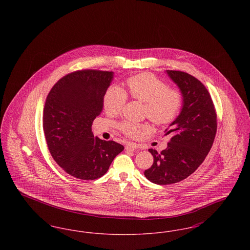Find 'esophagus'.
Segmentation results:
<instances>
[{
    "label": "esophagus",
    "mask_w": 250,
    "mask_h": 250,
    "mask_svg": "<svg viewBox=\"0 0 250 250\" xmlns=\"http://www.w3.org/2000/svg\"><path fill=\"white\" fill-rule=\"evenodd\" d=\"M137 144L134 143H127L125 144V150L126 151H130V152H133V151H135L136 149H137Z\"/></svg>",
    "instance_id": "esophagus-1"
}]
</instances>
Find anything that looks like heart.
Segmentation results:
<instances>
[{"label": "heart", "instance_id": "b5f03b06", "mask_svg": "<svg viewBox=\"0 0 250 250\" xmlns=\"http://www.w3.org/2000/svg\"><path fill=\"white\" fill-rule=\"evenodd\" d=\"M126 86L131 97L144 104L146 116L155 125H166L177 118L183 106V95L177 90L168 89L154 75L143 73L133 76L126 81ZM126 100V93L119 86L112 85L104 96V108L108 114H118ZM120 128L129 137H137L143 126L124 122Z\"/></svg>", "mask_w": 250, "mask_h": 250}]
</instances>
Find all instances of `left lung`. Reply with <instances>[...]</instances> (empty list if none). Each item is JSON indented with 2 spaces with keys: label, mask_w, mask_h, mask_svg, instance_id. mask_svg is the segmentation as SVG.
<instances>
[{
  "label": "left lung",
  "mask_w": 250,
  "mask_h": 250,
  "mask_svg": "<svg viewBox=\"0 0 250 250\" xmlns=\"http://www.w3.org/2000/svg\"><path fill=\"white\" fill-rule=\"evenodd\" d=\"M166 73L178 86L183 106L166 129L165 135H171L166 149L161 153L149 149L154 163L144 175L156 185L178 183L192 174L210 152L217 127L214 104L205 86L186 72Z\"/></svg>",
  "instance_id": "obj_1"
}]
</instances>
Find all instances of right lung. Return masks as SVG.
<instances>
[{"label":"right lung","mask_w":250,"mask_h":250,"mask_svg":"<svg viewBox=\"0 0 250 250\" xmlns=\"http://www.w3.org/2000/svg\"><path fill=\"white\" fill-rule=\"evenodd\" d=\"M113 72L82 70L62 78L48 93L43 129L53 159L82 180L103 176L124 146L95 137L93 121L102 112Z\"/></svg>","instance_id":"obj_1"}]
</instances>
